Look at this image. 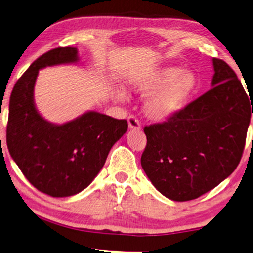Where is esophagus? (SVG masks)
I'll return each instance as SVG.
<instances>
[{
  "label": "esophagus",
  "mask_w": 253,
  "mask_h": 253,
  "mask_svg": "<svg viewBox=\"0 0 253 253\" xmlns=\"http://www.w3.org/2000/svg\"><path fill=\"white\" fill-rule=\"evenodd\" d=\"M127 123H129V127L131 130H140V127H141L139 120L134 115H130L127 118Z\"/></svg>",
  "instance_id": "obj_1"
}]
</instances>
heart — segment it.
I'll use <instances>...</instances> for the list:
<instances>
[{
  "mask_svg": "<svg viewBox=\"0 0 253 253\" xmlns=\"http://www.w3.org/2000/svg\"><path fill=\"white\" fill-rule=\"evenodd\" d=\"M132 88L142 95H151L145 104L146 114L153 120L169 119L177 114L198 86L197 76L189 70L164 67L131 83ZM122 90L115 91L118 99L124 98Z\"/></svg>",
  "mask_w": 253,
  "mask_h": 253,
  "instance_id": "heart-1",
  "label": "heart"
}]
</instances>
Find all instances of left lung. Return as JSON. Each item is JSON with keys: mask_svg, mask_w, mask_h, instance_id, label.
I'll return each mask as SVG.
<instances>
[{"mask_svg": "<svg viewBox=\"0 0 253 253\" xmlns=\"http://www.w3.org/2000/svg\"><path fill=\"white\" fill-rule=\"evenodd\" d=\"M212 88L163 123L145 126L141 166L163 196L197 199L238 167L250 124L251 97L226 62L212 59ZM253 119V112H252Z\"/></svg>", "mask_w": 253, "mask_h": 253, "instance_id": "8db88e82", "label": "left lung"}]
</instances>
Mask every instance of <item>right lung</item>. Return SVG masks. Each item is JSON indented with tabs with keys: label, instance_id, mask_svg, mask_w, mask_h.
Here are the masks:
<instances>
[{
	"label": "right lung",
	"instance_id": "1",
	"mask_svg": "<svg viewBox=\"0 0 253 253\" xmlns=\"http://www.w3.org/2000/svg\"><path fill=\"white\" fill-rule=\"evenodd\" d=\"M78 61L76 47L48 50L23 73L10 96L6 143L11 157L35 188L56 198L86 189L127 130L126 120L95 111L63 124L50 123L38 113L34 100L38 71Z\"/></svg>",
	"mask_w": 253,
	"mask_h": 253
}]
</instances>
